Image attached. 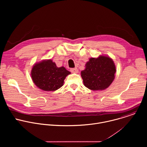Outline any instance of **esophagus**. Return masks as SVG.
Returning a JSON list of instances; mask_svg holds the SVG:
<instances>
[{"label":"esophagus","mask_w":147,"mask_h":147,"mask_svg":"<svg viewBox=\"0 0 147 147\" xmlns=\"http://www.w3.org/2000/svg\"><path fill=\"white\" fill-rule=\"evenodd\" d=\"M70 71H71V72H72V73H78V70L77 68H73V69H70Z\"/></svg>","instance_id":"34e87169"}]
</instances>
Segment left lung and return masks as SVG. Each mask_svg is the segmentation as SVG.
<instances>
[{"instance_id":"1","label":"left lung","mask_w":147,"mask_h":147,"mask_svg":"<svg viewBox=\"0 0 147 147\" xmlns=\"http://www.w3.org/2000/svg\"><path fill=\"white\" fill-rule=\"evenodd\" d=\"M81 76L84 86L93 91L107 88L115 79L116 71L113 60L107 56L90 58Z\"/></svg>"}]
</instances>
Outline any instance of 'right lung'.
<instances>
[{
  "instance_id": "add662e5",
  "label": "right lung",
  "mask_w": 147,
  "mask_h": 147,
  "mask_svg": "<svg viewBox=\"0 0 147 147\" xmlns=\"http://www.w3.org/2000/svg\"><path fill=\"white\" fill-rule=\"evenodd\" d=\"M70 73L64 67H57L55 62L49 59L35 63L31 75L37 87L45 91H53L63 86L65 78Z\"/></svg>"
}]
</instances>
